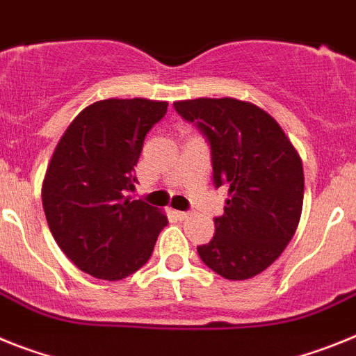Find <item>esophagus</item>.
<instances>
[{"label": "esophagus", "instance_id": "esophagus-1", "mask_svg": "<svg viewBox=\"0 0 356 356\" xmlns=\"http://www.w3.org/2000/svg\"><path fill=\"white\" fill-rule=\"evenodd\" d=\"M175 216H177L179 220H186V218H190L191 213L190 211H174Z\"/></svg>", "mask_w": 356, "mask_h": 356}]
</instances>
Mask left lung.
Here are the masks:
<instances>
[{
	"mask_svg": "<svg viewBox=\"0 0 356 356\" xmlns=\"http://www.w3.org/2000/svg\"><path fill=\"white\" fill-rule=\"evenodd\" d=\"M181 118L209 145L215 188H229L215 236L197 247L200 259L225 280H249L270 267L301 218V157L277 122L249 102L197 98L175 102Z\"/></svg>",
	"mask_w": 356,
	"mask_h": 356,
	"instance_id": "8db88e82",
	"label": "left lung"
}]
</instances>
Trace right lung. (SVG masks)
Segmentation results:
<instances>
[{
	"label": "right lung",
	"instance_id": "right-lung-1",
	"mask_svg": "<svg viewBox=\"0 0 356 356\" xmlns=\"http://www.w3.org/2000/svg\"><path fill=\"white\" fill-rule=\"evenodd\" d=\"M166 102H95L58 141L46 170L42 208L64 254L89 276L118 281L152 256L168 220L143 200L127 199L147 134Z\"/></svg>",
	"mask_w": 356,
	"mask_h": 356
}]
</instances>
